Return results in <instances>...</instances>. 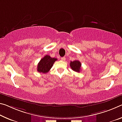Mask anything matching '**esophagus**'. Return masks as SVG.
Returning <instances> with one entry per match:
<instances>
[{
  "instance_id": "obj_1",
  "label": "esophagus",
  "mask_w": 122,
  "mask_h": 122,
  "mask_svg": "<svg viewBox=\"0 0 122 122\" xmlns=\"http://www.w3.org/2000/svg\"><path fill=\"white\" fill-rule=\"evenodd\" d=\"M61 59L62 61H64L66 60V57H62L61 58Z\"/></svg>"
}]
</instances>
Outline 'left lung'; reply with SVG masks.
Wrapping results in <instances>:
<instances>
[{"mask_svg": "<svg viewBox=\"0 0 122 122\" xmlns=\"http://www.w3.org/2000/svg\"><path fill=\"white\" fill-rule=\"evenodd\" d=\"M70 66L71 69L76 72H80L81 71V64L80 62L78 60H75L74 61H71L70 63Z\"/></svg>", "mask_w": 122, "mask_h": 122, "instance_id": "1", "label": "left lung"}]
</instances>
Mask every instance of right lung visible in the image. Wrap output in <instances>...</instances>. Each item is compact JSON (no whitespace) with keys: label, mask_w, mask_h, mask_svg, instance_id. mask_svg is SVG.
<instances>
[{"label":"right lung","mask_w":122,"mask_h":122,"mask_svg":"<svg viewBox=\"0 0 122 122\" xmlns=\"http://www.w3.org/2000/svg\"><path fill=\"white\" fill-rule=\"evenodd\" d=\"M57 60L56 58L51 57L49 55L44 56L38 63L37 70L39 73H48Z\"/></svg>","instance_id":"obj_1"}]
</instances>
